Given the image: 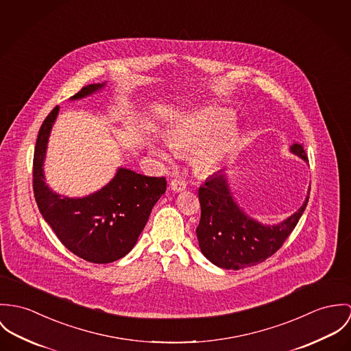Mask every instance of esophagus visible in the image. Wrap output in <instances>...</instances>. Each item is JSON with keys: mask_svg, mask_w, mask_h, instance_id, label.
<instances>
[{"mask_svg": "<svg viewBox=\"0 0 351 351\" xmlns=\"http://www.w3.org/2000/svg\"><path fill=\"white\" fill-rule=\"evenodd\" d=\"M169 186H171V190H173V191H176V193H180V191L186 190V187H187L186 182L182 180V179H172L171 183H169Z\"/></svg>", "mask_w": 351, "mask_h": 351, "instance_id": "esophagus-1", "label": "esophagus"}]
</instances>
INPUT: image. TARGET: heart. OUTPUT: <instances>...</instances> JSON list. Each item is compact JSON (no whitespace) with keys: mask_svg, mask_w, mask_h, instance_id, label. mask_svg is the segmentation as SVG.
Returning a JSON list of instances; mask_svg holds the SVG:
<instances>
[{"mask_svg":"<svg viewBox=\"0 0 351 351\" xmlns=\"http://www.w3.org/2000/svg\"><path fill=\"white\" fill-rule=\"evenodd\" d=\"M229 119V114L221 109L203 110L194 114L193 117L184 119L182 125H179L169 136V143L175 149H186L194 147L202 141V138L219 128ZM235 130L232 126H225L211 137L206 138L195 151L194 161L200 169H213L221 161L229 149L232 148ZM158 156L168 160V155L162 151H156Z\"/></svg>","mask_w":351,"mask_h":351,"instance_id":"heart-1","label":"heart"}]
</instances>
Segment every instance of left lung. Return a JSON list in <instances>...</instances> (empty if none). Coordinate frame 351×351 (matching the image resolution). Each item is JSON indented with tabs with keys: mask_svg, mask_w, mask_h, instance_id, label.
Masks as SVG:
<instances>
[{
	"mask_svg": "<svg viewBox=\"0 0 351 351\" xmlns=\"http://www.w3.org/2000/svg\"><path fill=\"white\" fill-rule=\"evenodd\" d=\"M291 152L307 161L302 144H293ZM200 222L196 228L199 247L204 257L223 269H243L264 263L273 256L296 228L303 206L278 225H261L247 217L234 202L226 175L217 172L199 189Z\"/></svg>",
	"mask_w": 351,
	"mask_h": 351,
	"instance_id": "obj_1",
	"label": "left lung"
}]
</instances>
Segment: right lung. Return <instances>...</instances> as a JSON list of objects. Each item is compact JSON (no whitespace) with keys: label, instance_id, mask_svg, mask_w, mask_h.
I'll return each mask as SVG.
<instances>
[{"label":"right lung","instance_id":"add662e5","mask_svg":"<svg viewBox=\"0 0 351 351\" xmlns=\"http://www.w3.org/2000/svg\"><path fill=\"white\" fill-rule=\"evenodd\" d=\"M105 83L88 84L71 99H79L102 88ZM59 106L40 126L34 155V194L40 213L60 242L80 258L108 264L126 256L144 230L151 211L167 190L165 178H152L118 168L113 180L84 197H67L53 193L44 182L43 162L49 132Z\"/></svg>","mask_w":351,"mask_h":351}]
</instances>
